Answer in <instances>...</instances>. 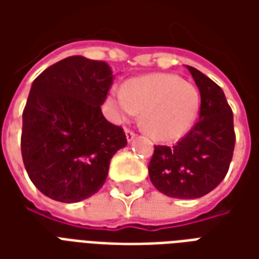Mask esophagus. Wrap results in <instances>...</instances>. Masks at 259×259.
<instances>
[{
	"mask_svg": "<svg viewBox=\"0 0 259 259\" xmlns=\"http://www.w3.org/2000/svg\"><path fill=\"white\" fill-rule=\"evenodd\" d=\"M124 135H126V140H127V143H132V141L136 139V133L135 132H132V130L126 129Z\"/></svg>",
	"mask_w": 259,
	"mask_h": 259,
	"instance_id": "obj_1",
	"label": "esophagus"
}]
</instances>
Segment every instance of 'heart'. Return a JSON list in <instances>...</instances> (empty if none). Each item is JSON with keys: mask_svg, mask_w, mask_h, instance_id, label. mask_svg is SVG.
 I'll return each instance as SVG.
<instances>
[{"mask_svg": "<svg viewBox=\"0 0 259 259\" xmlns=\"http://www.w3.org/2000/svg\"><path fill=\"white\" fill-rule=\"evenodd\" d=\"M108 107L115 122L123 123L143 112V127L158 140H174L190 129L200 113V91L168 73L140 76L123 89H113Z\"/></svg>", "mask_w": 259, "mask_h": 259, "instance_id": "1", "label": "heart"}]
</instances>
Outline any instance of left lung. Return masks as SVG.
Instances as JSON below:
<instances>
[{
    "label": "left lung",
    "mask_w": 259,
    "mask_h": 259,
    "mask_svg": "<svg viewBox=\"0 0 259 259\" xmlns=\"http://www.w3.org/2000/svg\"><path fill=\"white\" fill-rule=\"evenodd\" d=\"M201 96L200 118L174 147L157 146L148 165L155 189L172 198H200L228 174L236 136L225 93L208 76L187 66Z\"/></svg>",
    "instance_id": "obj_1"
}]
</instances>
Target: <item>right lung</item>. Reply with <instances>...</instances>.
Segmentation results:
<instances>
[{
  "label": "right lung",
  "instance_id": "1",
  "mask_svg": "<svg viewBox=\"0 0 259 259\" xmlns=\"http://www.w3.org/2000/svg\"><path fill=\"white\" fill-rule=\"evenodd\" d=\"M111 66L80 55L51 65L31 84L23 111L22 158L42 194L79 202L101 189L112 157L127 144L104 118Z\"/></svg>",
  "mask_w": 259,
  "mask_h": 259
}]
</instances>
